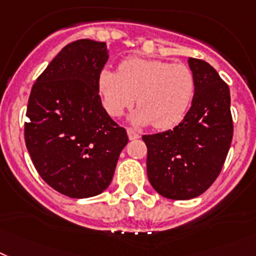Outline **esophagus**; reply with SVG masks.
<instances>
[{"instance_id":"34e87169","label":"esophagus","mask_w":256,"mask_h":256,"mask_svg":"<svg viewBox=\"0 0 256 256\" xmlns=\"http://www.w3.org/2000/svg\"><path fill=\"white\" fill-rule=\"evenodd\" d=\"M128 139H132V140H134V139L140 138V135H139V132H135L134 128H128Z\"/></svg>"}]
</instances>
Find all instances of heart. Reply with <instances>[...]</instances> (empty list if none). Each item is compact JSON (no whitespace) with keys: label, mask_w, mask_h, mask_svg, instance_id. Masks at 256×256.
Here are the masks:
<instances>
[{"label":"heart","mask_w":256,"mask_h":256,"mask_svg":"<svg viewBox=\"0 0 256 256\" xmlns=\"http://www.w3.org/2000/svg\"><path fill=\"white\" fill-rule=\"evenodd\" d=\"M196 82L188 66L161 60L132 57L124 60L120 72L102 68L98 91L112 117H120L135 102L132 114L136 124L154 122L158 128H169L184 117L194 98Z\"/></svg>","instance_id":"b5f03b06"}]
</instances>
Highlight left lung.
Listing matches in <instances>:
<instances>
[{
    "label": "left lung",
    "instance_id": "8db88e82",
    "mask_svg": "<svg viewBox=\"0 0 256 256\" xmlns=\"http://www.w3.org/2000/svg\"><path fill=\"white\" fill-rule=\"evenodd\" d=\"M196 82L191 108L174 128L143 135L147 174L164 198L186 200L218 177L233 138L229 87L203 60L188 58Z\"/></svg>",
    "mask_w": 256,
    "mask_h": 256
}]
</instances>
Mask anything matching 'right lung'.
I'll list each match as a JSON object with an SVG mask.
<instances>
[{"label":"right lung","instance_id":"right-lung-1","mask_svg":"<svg viewBox=\"0 0 256 256\" xmlns=\"http://www.w3.org/2000/svg\"><path fill=\"white\" fill-rule=\"evenodd\" d=\"M108 57L105 42H70L31 90L26 147L40 177L66 196L102 194L128 142L126 130L109 117L98 95V75Z\"/></svg>","mask_w":256,"mask_h":256}]
</instances>
